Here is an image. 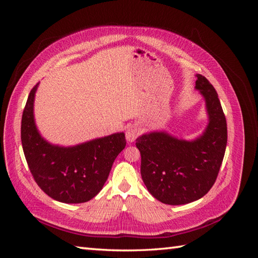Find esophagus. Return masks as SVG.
I'll return each mask as SVG.
<instances>
[{
    "label": "esophagus",
    "mask_w": 258,
    "mask_h": 258,
    "mask_svg": "<svg viewBox=\"0 0 258 258\" xmlns=\"http://www.w3.org/2000/svg\"><path fill=\"white\" fill-rule=\"evenodd\" d=\"M140 128L138 126H131L126 131V139L129 142H135L136 139L140 136Z\"/></svg>",
    "instance_id": "1"
}]
</instances>
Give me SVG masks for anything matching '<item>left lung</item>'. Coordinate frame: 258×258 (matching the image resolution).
Segmentation results:
<instances>
[{"label": "left lung", "instance_id": "obj_1", "mask_svg": "<svg viewBox=\"0 0 258 258\" xmlns=\"http://www.w3.org/2000/svg\"><path fill=\"white\" fill-rule=\"evenodd\" d=\"M196 89L205 97L209 124L194 141L151 132L139 137L142 179L153 196L162 204L186 205L204 197L216 181L227 144V123L211 83L197 74Z\"/></svg>", "mask_w": 258, "mask_h": 258}]
</instances>
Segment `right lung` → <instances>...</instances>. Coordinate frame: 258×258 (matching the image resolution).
Returning a JSON list of instances; mask_svg holds the SVG:
<instances>
[{"label":"right lung","mask_w":258,"mask_h":258,"mask_svg":"<svg viewBox=\"0 0 258 258\" xmlns=\"http://www.w3.org/2000/svg\"><path fill=\"white\" fill-rule=\"evenodd\" d=\"M31 89L21 119V143L34 181L52 199L83 204L102 189L113 162L126 146L124 134H115L73 147L51 145L34 123L33 102L37 88Z\"/></svg>","instance_id":"right-lung-1"}]
</instances>
